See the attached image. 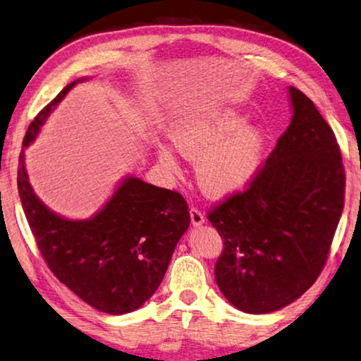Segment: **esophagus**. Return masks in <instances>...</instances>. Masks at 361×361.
I'll use <instances>...</instances> for the list:
<instances>
[{"label": "esophagus", "mask_w": 361, "mask_h": 361, "mask_svg": "<svg viewBox=\"0 0 361 361\" xmlns=\"http://www.w3.org/2000/svg\"><path fill=\"white\" fill-rule=\"evenodd\" d=\"M190 219L193 226H202L204 223V214L198 208H190Z\"/></svg>", "instance_id": "esophagus-1"}]
</instances>
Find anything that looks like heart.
I'll return each mask as SVG.
<instances>
[{"mask_svg": "<svg viewBox=\"0 0 361 361\" xmlns=\"http://www.w3.org/2000/svg\"><path fill=\"white\" fill-rule=\"evenodd\" d=\"M232 109H208L188 114L173 124V145L197 159L200 187L212 197H227L245 188L257 176L264 152V137L257 127ZM159 159L169 168L176 158L169 148H159Z\"/></svg>", "mask_w": 361, "mask_h": 361, "instance_id": "heart-1", "label": "heart"}]
</instances>
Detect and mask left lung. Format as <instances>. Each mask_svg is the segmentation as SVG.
<instances>
[{
  "mask_svg": "<svg viewBox=\"0 0 361 361\" xmlns=\"http://www.w3.org/2000/svg\"><path fill=\"white\" fill-rule=\"evenodd\" d=\"M292 123L243 190L208 212L223 238L216 284L245 313L276 312L314 284L339 224L345 173L339 143L312 99L290 87Z\"/></svg>",
  "mask_w": 361,
  "mask_h": 361,
  "instance_id": "left-lung-1",
  "label": "left lung"
}]
</instances>
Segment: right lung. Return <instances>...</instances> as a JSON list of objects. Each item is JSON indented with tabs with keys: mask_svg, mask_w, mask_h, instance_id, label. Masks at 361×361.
<instances>
[{
	"mask_svg": "<svg viewBox=\"0 0 361 361\" xmlns=\"http://www.w3.org/2000/svg\"><path fill=\"white\" fill-rule=\"evenodd\" d=\"M74 84L35 116L22 142L24 148ZM24 148L18 168L19 197L51 273L103 313L124 314L142 307L161 284L177 242L190 224L185 198L176 190L127 177L95 218L64 219L33 193Z\"/></svg>",
	"mask_w": 361,
	"mask_h": 361,
	"instance_id": "right-lung-1",
	"label": "right lung"
}]
</instances>
